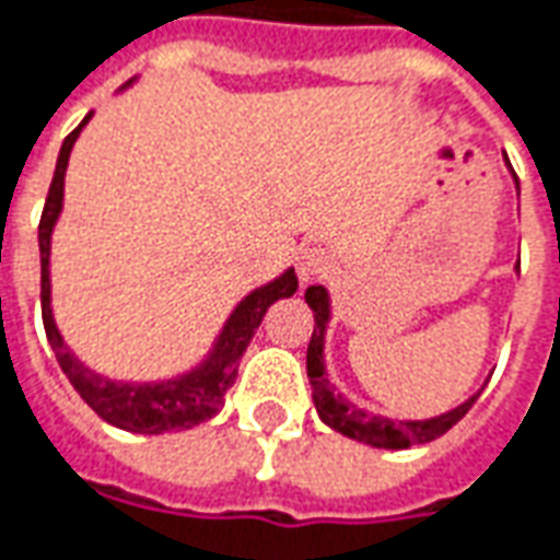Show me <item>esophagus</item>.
Returning a JSON list of instances; mask_svg holds the SVG:
<instances>
[{"label": "esophagus", "mask_w": 560, "mask_h": 560, "mask_svg": "<svg viewBox=\"0 0 560 560\" xmlns=\"http://www.w3.org/2000/svg\"><path fill=\"white\" fill-rule=\"evenodd\" d=\"M331 268V256L326 249H319V246H307L299 253L295 258V271H299V280L302 283H311V280H319L323 273Z\"/></svg>", "instance_id": "1"}]
</instances>
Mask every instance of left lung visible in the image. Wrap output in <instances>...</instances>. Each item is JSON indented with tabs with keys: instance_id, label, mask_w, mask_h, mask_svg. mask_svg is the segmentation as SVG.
<instances>
[{
	"instance_id": "8db88e82",
	"label": "left lung",
	"mask_w": 560,
	"mask_h": 560,
	"mask_svg": "<svg viewBox=\"0 0 560 560\" xmlns=\"http://www.w3.org/2000/svg\"><path fill=\"white\" fill-rule=\"evenodd\" d=\"M515 185H518V176H515ZM304 302L311 304V311H314V335H311V345H307V377H311V390H314V405H317L319 420L326 427H331L335 433L347 435V439H357V442H365L372 448H411V445H423V442H433L439 435L448 433L451 427L464 418L466 411L472 408V402L481 396V390L472 393L457 408H451L445 415L427 420H393L384 418V415H372V411H365L360 405L347 402L345 396L335 393V387L329 384L326 360H323L326 329H329L331 319L329 289L307 287Z\"/></svg>"
}]
</instances>
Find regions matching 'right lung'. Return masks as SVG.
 Here are the masks:
<instances>
[{"mask_svg": "<svg viewBox=\"0 0 560 560\" xmlns=\"http://www.w3.org/2000/svg\"><path fill=\"white\" fill-rule=\"evenodd\" d=\"M133 81H127L130 88ZM121 88V91H125ZM91 121V115H84L72 133H69L60 155H57V167H54L51 188H48V200L42 210V222H38V256H42V319H45V335L54 347V357L60 362L63 375L69 384L75 387L84 402L94 408L100 418L127 430V433L142 435H161V433H179V430H191L203 420H210L225 402V393L237 377V365H241L243 350L249 347L253 335L261 326L265 311L271 307L277 299H289L299 289V277L295 268H287L280 277H273L271 283L253 289L243 299L231 317L225 319L222 331L215 335L213 350L203 360L188 369L183 375L167 377V381H112V377L100 375L94 369H88L84 362L72 353L63 341V335L57 329L51 307V234L60 210H63V179H67L69 152L79 140L84 125Z\"/></svg>", "mask_w": 560, "mask_h": 560, "instance_id": "add662e5", "label": "right lung"}]
</instances>
